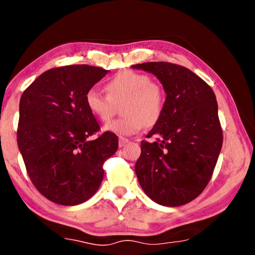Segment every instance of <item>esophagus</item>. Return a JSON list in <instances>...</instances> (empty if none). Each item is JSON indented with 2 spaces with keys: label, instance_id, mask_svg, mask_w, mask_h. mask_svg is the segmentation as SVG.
Listing matches in <instances>:
<instances>
[{
  "label": "esophagus",
  "instance_id": "34e87169",
  "mask_svg": "<svg viewBox=\"0 0 255 255\" xmlns=\"http://www.w3.org/2000/svg\"><path fill=\"white\" fill-rule=\"evenodd\" d=\"M126 143H128V139H127V138L119 137V147H123V146L126 145Z\"/></svg>",
  "mask_w": 255,
  "mask_h": 255
}]
</instances>
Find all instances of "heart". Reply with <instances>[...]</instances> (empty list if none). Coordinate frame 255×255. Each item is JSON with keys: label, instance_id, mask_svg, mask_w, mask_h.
<instances>
[{"label": "heart", "instance_id": "obj_1", "mask_svg": "<svg viewBox=\"0 0 255 255\" xmlns=\"http://www.w3.org/2000/svg\"><path fill=\"white\" fill-rule=\"evenodd\" d=\"M106 94L91 89L85 94L88 110L102 123L115 115L123 103L125 117L106 125L107 131L119 136H130L145 126L153 127L161 120L165 110L166 93L158 82L152 81L146 73L122 71L105 84Z\"/></svg>", "mask_w": 255, "mask_h": 255}]
</instances>
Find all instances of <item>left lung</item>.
Segmentation results:
<instances>
[{
	"label": "left lung",
	"instance_id": "1",
	"mask_svg": "<svg viewBox=\"0 0 255 255\" xmlns=\"http://www.w3.org/2000/svg\"><path fill=\"white\" fill-rule=\"evenodd\" d=\"M133 68L153 73L166 92L165 110L141 140L135 172L141 189L153 201L167 207L188 204L211 179L223 145L217 101L206 82L187 67L149 62Z\"/></svg>",
	"mask_w": 255,
	"mask_h": 255
}]
</instances>
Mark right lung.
I'll list each match as a JSON object with an SVG mask.
<instances>
[{"instance_id": "right-lung-1", "label": "right lung", "mask_w": 255, "mask_h": 255, "mask_svg": "<svg viewBox=\"0 0 255 255\" xmlns=\"http://www.w3.org/2000/svg\"><path fill=\"white\" fill-rule=\"evenodd\" d=\"M108 71L89 65L50 68L21 96L16 140L32 184L47 199L75 206L98 191L103 164L118 148L100 126L85 94Z\"/></svg>"}]
</instances>
